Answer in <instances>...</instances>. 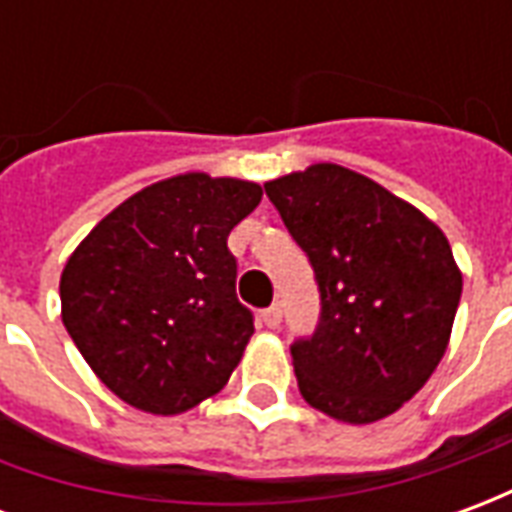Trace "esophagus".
I'll list each match as a JSON object with an SVG mask.
<instances>
[{"label":"esophagus","mask_w":512,"mask_h":512,"mask_svg":"<svg viewBox=\"0 0 512 512\" xmlns=\"http://www.w3.org/2000/svg\"><path fill=\"white\" fill-rule=\"evenodd\" d=\"M260 318H263V323H266L268 329H277L279 321H282V307H279V304H271L268 310L260 312Z\"/></svg>","instance_id":"obj_1"}]
</instances>
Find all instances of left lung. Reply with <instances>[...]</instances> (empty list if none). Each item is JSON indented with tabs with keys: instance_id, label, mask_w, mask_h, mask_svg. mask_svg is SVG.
I'll return each instance as SVG.
<instances>
[{
	"instance_id": "obj_1",
	"label": "left lung",
	"mask_w": 512,
	"mask_h": 512,
	"mask_svg": "<svg viewBox=\"0 0 512 512\" xmlns=\"http://www.w3.org/2000/svg\"><path fill=\"white\" fill-rule=\"evenodd\" d=\"M321 293L315 332L290 345L312 408L376 422L425 386L450 343L463 279L436 224L337 164L266 183Z\"/></svg>"
}]
</instances>
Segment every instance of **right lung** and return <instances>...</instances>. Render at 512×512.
I'll use <instances>...</instances> for the list:
<instances>
[{
  "instance_id": "1",
  "label": "right lung",
  "mask_w": 512,
  "mask_h": 512,
  "mask_svg": "<svg viewBox=\"0 0 512 512\" xmlns=\"http://www.w3.org/2000/svg\"><path fill=\"white\" fill-rule=\"evenodd\" d=\"M260 197L249 180H161L95 224L65 263L62 323L128 406L161 417L189 411L241 362L255 315L235 296L227 235Z\"/></svg>"
}]
</instances>
